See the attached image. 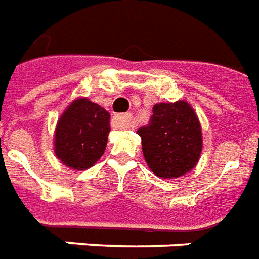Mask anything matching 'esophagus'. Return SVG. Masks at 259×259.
<instances>
[{
    "label": "esophagus",
    "mask_w": 259,
    "mask_h": 259,
    "mask_svg": "<svg viewBox=\"0 0 259 259\" xmlns=\"http://www.w3.org/2000/svg\"><path fill=\"white\" fill-rule=\"evenodd\" d=\"M115 122L119 124V127H123V129H132L135 126V118L132 114L118 115L115 118Z\"/></svg>",
    "instance_id": "1"
}]
</instances>
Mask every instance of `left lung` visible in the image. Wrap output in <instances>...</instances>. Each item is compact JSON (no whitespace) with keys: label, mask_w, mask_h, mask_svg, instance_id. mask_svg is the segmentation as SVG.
Wrapping results in <instances>:
<instances>
[{"label":"left lung","mask_w":259,"mask_h":259,"mask_svg":"<svg viewBox=\"0 0 259 259\" xmlns=\"http://www.w3.org/2000/svg\"><path fill=\"white\" fill-rule=\"evenodd\" d=\"M152 112L149 123L137 130L145 162L158 177H181L200 158V122L185 100L159 103Z\"/></svg>","instance_id":"1"}]
</instances>
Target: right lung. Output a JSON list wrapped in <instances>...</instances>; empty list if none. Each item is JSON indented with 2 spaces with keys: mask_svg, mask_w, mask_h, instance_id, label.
Listing matches in <instances>:
<instances>
[{
  "mask_svg": "<svg viewBox=\"0 0 259 259\" xmlns=\"http://www.w3.org/2000/svg\"><path fill=\"white\" fill-rule=\"evenodd\" d=\"M110 114L88 99H76L61 114L55 132V154L74 170H86L103 156Z\"/></svg>",
  "mask_w": 259,
  "mask_h": 259,
  "instance_id": "right-lung-1",
  "label": "right lung"
}]
</instances>
